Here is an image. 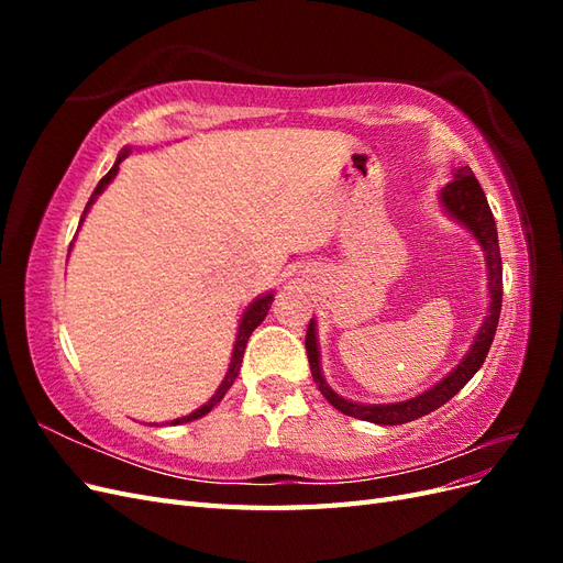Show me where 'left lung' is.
I'll list each match as a JSON object with an SVG mask.
<instances>
[{"instance_id":"1","label":"left lung","mask_w":563,"mask_h":563,"mask_svg":"<svg viewBox=\"0 0 563 563\" xmlns=\"http://www.w3.org/2000/svg\"><path fill=\"white\" fill-rule=\"evenodd\" d=\"M441 209L451 216L455 223L463 225L476 242H479L484 258H486V269H488V314L484 323L476 331L474 343L470 345L467 354L463 356L449 376L441 378L437 385L428 387L420 395L406 399V401H395V404H360L340 397L338 391L329 387V383L323 380L321 373V362H319V340H317V321L310 319L308 335H305V347H308V360H310V371L312 378L319 387L323 397L335 406L340 413L360 418L366 422H376V424H404L411 422L416 418H422L432 413L434 408L444 406L453 395H457L463 389L476 371L482 368L486 354L490 350L493 335H496L498 329V319H500V302H503V261H500V246H498V228L496 220H493V213L488 209L486 195L482 190L479 180L474 178L472 168L463 166L453 174V180L439 192Z\"/></svg>"}]
</instances>
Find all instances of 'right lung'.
<instances>
[{
	"label": "right lung",
	"mask_w": 563,
	"mask_h": 563,
	"mask_svg": "<svg viewBox=\"0 0 563 563\" xmlns=\"http://www.w3.org/2000/svg\"><path fill=\"white\" fill-rule=\"evenodd\" d=\"M129 152H131V147H124L122 152H119L114 166H112L110 172H108L103 178H100V183L96 185V190H93V195H91V199H89V203H87V209H84V213H81L79 228H81V223H84V218H87L89 209L93 207V201L98 199V195H103L106 187L114 180V176H117V172H119V164H122V162L129 157ZM70 249H73V244H70ZM272 300H275V294H272V291H269V294H263V296L255 298V300L249 305V308L244 310V314H242V319H240V331H236V340H234V350H232L230 368H228V373H225L223 383H220V387L216 389V395H213L207 404L199 406L197 411H192L190 416H183V418L172 420V424H183V422H190V420H197V418H201V416H207V413L211 411V408H213L216 404H220V399L225 397V391L232 387V383L236 380V376H240V368H242V360H244V350H246L249 338H251V333L255 331V327H258V323L267 317ZM150 424H155V422H150Z\"/></svg>",
	"instance_id": "obj_1"
}]
</instances>
